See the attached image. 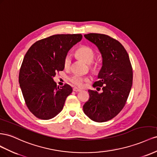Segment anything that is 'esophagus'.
<instances>
[{
    "label": "esophagus",
    "instance_id": "esophagus-1",
    "mask_svg": "<svg viewBox=\"0 0 157 157\" xmlns=\"http://www.w3.org/2000/svg\"><path fill=\"white\" fill-rule=\"evenodd\" d=\"M73 91H75V92H79V91H81L82 90H81V89L77 88V87H74L73 88Z\"/></svg>",
    "mask_w": 157,
    "mask_h": 157
}]
</instances>
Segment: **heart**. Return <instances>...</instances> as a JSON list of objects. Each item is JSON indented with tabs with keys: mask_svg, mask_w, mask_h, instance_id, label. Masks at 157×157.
I'll return each instance as SVG.
<instances>
[{
	"mask_svg": "<svg viewBox=\"0 0 157 157\" xmlns=\"http://www.w3.org/2000/svg\"><path fill=\"white\" fill-rule=\"evenodd\" d=\"M75 54L80 59H82L87 64H90V68L92 71H97L100 66L99 61L93 62L95 58V52L93 49L88 46L79 47L75 51ZM71 59L70 55H66L64 59V67L65 69H68L71 65ZM70 82L76 86L81 87L83 86V82L87 81V79L83 78V76L79 75H74L69 78Z\"/></svg>",
	"mask_w": 157,
	"mask_h": 157,
	"instance_id": "heart-1",
	"label": "heart"
}]
</instances>
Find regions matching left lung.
Segmentation results:
<instances>
[{
    "label": "left lung",
    "mask_w": 157,
    "mask_h": 157,
    "mask_svg": "<svg viewBox=\"0 0 157 157\" xmlns=\"http://www.w3.org/2000/svg\"><path fill=\"white\" fill-rule=\"evenodd\" d=\"M84 37L95 44L101 54L102 66L98 81L93 86L102 87V91L88 90L89 98L83 106V112L95 122H106L115 117L126 104L133 82L132 65L126 49L117 40L100 33Z\"/></svg>",
    "instance_id": "1"
}]
</instances>
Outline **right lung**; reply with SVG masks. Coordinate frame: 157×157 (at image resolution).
<instances>
[{
    "label": "right lung",
    "mask_w": 157,
    "mask_h": 157,
    "mask_svg": "<svg viewBox=\"0 0 157 157\" xmlns=\"http://www.w3.org/2000/svg\"><path fill=\"white\" fill-rule=\"evenodd\" d=\"M82 39L81 34H58L35 42L25 54L19 83L25 103L36 117L49 120L62 111L72 88L59 87L53 78L64 69L70 49Z\"/></svg>",
    "instance_id": "1"
}]
</instances>
